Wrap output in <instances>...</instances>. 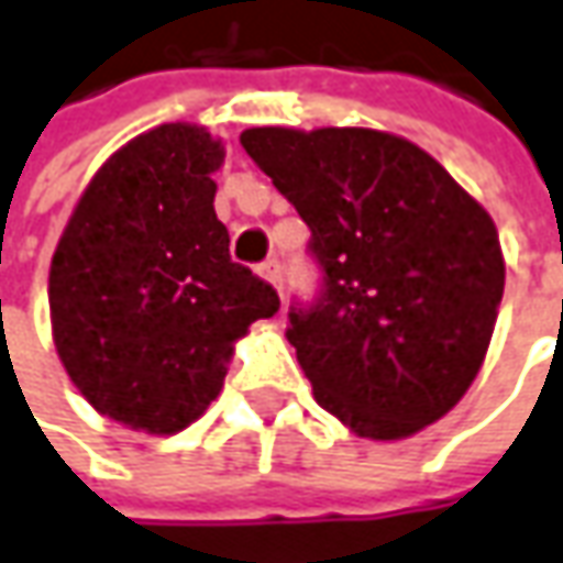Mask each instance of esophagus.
Segmentation results:
<instances>
[{"label": "esophagus", "mask_w": 563, "mask_h": 563, "mask_svg": "<svg viewBox=\"0 0 563 563\" xmlns=\"http://www.w3.org/2000/svg\"><path fill=\"white\" fill-rule=\"evenodd\" d=\"M258 274H262L264 280L271 283V286H274L277 292H283V267H280V262H277V258H267L264 264H258Z\"/></svg>", "instance_id": "obj_1"}]
</instances>
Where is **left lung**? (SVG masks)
Returning <instances> with one entry per match:
<instances>
[{
    "instance_id": "obj_1",
    "label": "left lung",
    "mask_w": 563,
    "mask_h": 563,
    "mask_svg": "<svg viewBox=\"0 0 563 563\" xmlns=\"http://www.w3.org/2000/svg\"><path fill=\"white\" fill-rule=\"evenodd\" d=\"M240 143L311 230L320 296L289 308L286 340L320 408L364 439H405L449 415L505 292L486 208L383 130L252 126Z\"/></svg>"
}]
</instances>
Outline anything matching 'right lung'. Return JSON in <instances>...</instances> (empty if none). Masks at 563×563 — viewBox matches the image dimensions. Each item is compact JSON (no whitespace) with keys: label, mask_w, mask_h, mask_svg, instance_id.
<instances>
[{"label":"right lung","mask_w":563,"mask_h":563,"mask_svg":"<svg viewBox=\"0 0 563 563\" xmlns=\"http://www.w3.org/2000/svg\"><path fill=\"white\" fill-rule=\"evenodd\" d=\"M221 140L162 124L84 189L49 267L52 336L99 415L170 437L218 398L233 342L274 318L271 283L230 258L211 180Z\"/></svg>","instance_id":"obj_1"}]
</instances>
